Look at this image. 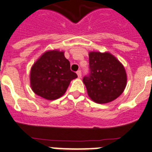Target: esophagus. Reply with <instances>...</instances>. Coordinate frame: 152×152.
Listing matches in <instances>:
<instances>
[{
  "instance_id": "1",
  "label": "esophagus",
  "mask_w": 152,
  "mask_h": 152,
  "mask_svg": "<svg viewBox=\"0 0 152 152\" xmlns=\"http://www.w3.org/2000/svg\"><path fill=\"white\" fill-rule=\"evenodd\" d=\"M77 77L80 78V77H81V71L80 70H78L77 72Z\"/></svg>"
}]
</instances>
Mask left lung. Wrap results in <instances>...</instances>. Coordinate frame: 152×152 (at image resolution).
I'll list each match as a JSON object with an SVG mask.
<instances>
[{
  "label": "left lung",
  "instance_id": "1",
  "mask_svg": "<svg viewBox=\"0 0 152 152\" xmlns=\"http://www.w3.org/2000/svg\"><path fill=\"white\" fill-rule=\"evenodd\" d=\"M90 73L83 78L93 101L107 103L122 94L127 77L123 64L109 52H90Z\"/></svg>",
  "mask_w": 152,
  "mask_h": 152
}]
</instances>
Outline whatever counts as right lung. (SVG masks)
I'll return each mask as SVG.
<instances>
[{
	"label": "right lung",
	"mask_w": 152,
	"mask_h": 152,
	"mask_svg": "<svg viewBox=\"0 0 152 152\" xmlns=\"http://www.w3.org/2000/svg\"><path fill=\"white\" fill-rule=\"evenodd\" d=\"M77 77V74L70 69V62L64 52L47 51L31 68L30 86L36 94L53 100L61 97L71 80Z\"/></svg>",
	"instance_id": "right-lung-1"
}]
</instances>
